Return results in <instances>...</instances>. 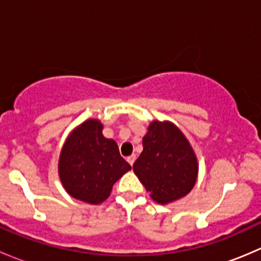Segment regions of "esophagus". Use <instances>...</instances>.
Instances as JSON below:
<instances>
[{
	"label": "esophagus",
	"mask_w": 261,
	"mask_h": 261,
	"mask_svg": "<svg viewBox=\"0 0 261 261\" xmlns=\"http://www.w3.org/2000/svg\"><path fill=\"white\" fill-rule=\"evenodd\" d=\"M135 159H136V155L133 154V155H130V156H127V159H126V160L128 162V164L133 165L134 163H135Z\"/></svg>",
	"instance_id": "esophagus-1"
}]
</instances>
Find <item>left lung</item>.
<instances>
[{"label":"left lung","mask_w":261,"mask_h":261,"mask_svg":"<svg viewBox=\"0 0 261 261\" xmlns=\"http://www.w3.org/2000/svg\"><path fill=\"white\" fill-rule=\"evenodd\" d=\"M133 168L150 197L167 204L187 196L198 175V162L183 133L169 121H152Z\"/></svg>","instance_id":"left-lung-1"}]
</instances>
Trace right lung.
I'll list each match as a JSON object with an SVG mask.
<instances>
[{
  "mask_svg": "<svg viewBox=\"0 0 261 261\" xmlns=\"http://www.w3.org/2000/svg\"><path fill=\"white\" fill-rule=\"evenodd\" d=\"M98 120H87L65 140L59 156V178L75 199L99 204L110 197L114 184L131 169L115 140L102 135Z\"/></svg>",
  "mask_w": 261,
  "mask_h": 261,
  "instance_id": "1",
  "label": "right lung"
}]
</instances>
